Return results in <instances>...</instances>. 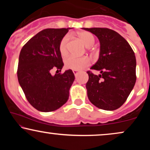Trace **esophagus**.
Wrapping results in <instances>:
<instances>
[{
    "mask_svg": "<svg viewBox=\"0 0 150 150\" xmlns=\"http://www.w3.org/2000/svg\"><path fill=\"white\" fill-rule=\"evenodd\" d=\"M73 72L74 75H75V76H77V74H78V73H79L78 70H73Z\"/></svg>",
    "mask_w": 150,
    "mask_h": 150,
    "instance_id": "1",
    "label": "esophagus"
}]
</instances>
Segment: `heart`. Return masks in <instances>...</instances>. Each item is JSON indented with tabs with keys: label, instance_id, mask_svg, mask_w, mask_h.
<instances>
[{
	"label": "heart",
	"instance_id": "1",
	"mask_svg": "<svg viewBox=\"0 0 150 150\" xmlns=\"http://www.w3.org/2000/svg\"><path fill=\"white\" fill-rule=\"evenodd\" d=\"M77 36L82 41L87 47H90L94 45L95 42V38L93 34L88 32H81L77 34ZM69 40V36L65 35L62 38L59 43L58 49L63 57L68 54V42ZM65 66L68 69L73 70H83L90 64V60L87 57L77 58L75 56H68L65 59Z\"/></svg>",
	"mask_w": 150,
	"mask_h": 150
}]
</instances>
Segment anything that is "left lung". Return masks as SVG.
Returning a JSON list of instances; mask_svg holds the SVG:
<instances>
[{
	"instance_id": "left-lung-1",
	"label": "left lung",
	"mask_w": 150,
	"mask_h": 150,
	"mask_svg": "<svg viewBox=\"0 0 150 150\" xmlns=\"http://www.w3.org/2000/svg\"><path fill=\"white\" fill-rule=\"evenodd\" d=\"M97 36L100 52L91 69L100 71L99 75L87 71V97L101 109L113 111L122 106L136 82V58L128 42L118 32L108 28H83Z\"/></svg>"
}]
</instances>
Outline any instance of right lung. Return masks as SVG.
<instances>
[{
  "label": "right lung",
  "instance_id": "1",
  "mask_svg": "<svg viewBox=\"0 0 150 150\" xmlns=\"http://www.w3.org/2000/svg\"><path fill=\"white\" fill-rule=\"evenodd\" d=\"M70 28L46 29L31 38L19 56L18 78L29 103L42 112L57 110L65 104L75 80L72 70L61 71L63 62L58 46Z\"/></svg>",
  "mask_w": 150,
  "mask_h": 150
}]
</instances>
